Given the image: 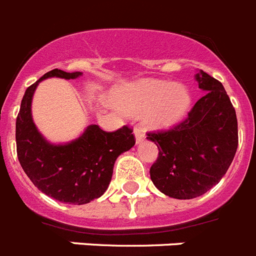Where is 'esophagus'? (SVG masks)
I'll return each instance as SVG.
<instances>
[{
	"mask_svg": "<svg viewBox=\"0 0 256 256\" xmlns=\"http://www.w3.org/2000/svg\"><path fill=\"white\" fill-rule=\"evenodd\" d=\"M134 134H135V138H136L138 143H140V142H143L144 139H146V132H144V128H140V126H136V128H134Z\"/></svg>",
	"mask_w": 256,
	"mask_h": 256,
	"instance_id": "obj_1",
	"label": "esophagus"
}]
</instances>
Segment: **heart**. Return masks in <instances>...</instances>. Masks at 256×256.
Instances as JSON below:
<instances>
[{
    "label": "heart",
    "instance_id": "obj_1",
    "mask_svg": "<svg viewBox=\"0 0 256 256\" xmlns=\"http://www.w3.org/2000/svg\"><path fill=\"white\" fill-rule=\"evenodd\" d=\"M128 113L148 110L156 126H170L180 120L190 106V92L184 85L164 80H143L128 86L121 99Z\"/></svg>",
    "mask_w": 256,
    "mask_h": 256
}]
</instances>
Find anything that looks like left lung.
Masks as SVG:
<instances>
[{
	"instance_id": "1",
	"label": "left lung",
	"mask_w": 256,
	"mask_h": 256,
	"mask_svg": "<svg viewBox=\"0 0 256 256\" xmlns=\"http://www.w3.org/2000/svg\"><path fill=\"white\" fill-rule=\"evenodd\" d=\"M196 80L208 94L186 118L168 130L146 132L158 148L150 179L164 194L178 200L198 197L219 183L238 146L234 106L222 82L204 70Z\"/></svg>"
}]
</instances>
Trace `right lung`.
Here are the masks:
<instances>
[{"mask_svg":"<svg viewBox=\"0 0 256 256\" xmlns=\"http://www.w3.org/2000/svg\"><path fill=\"white\" fill-rule=\"evenodd\" d=\"M81 74L52 70L30 85L22 99L15 131L18 160L26 176L42 193L73 205L99 198L110 186L117 157L135 144L132 128L128 125L116 131L90 125L78 139L66 146H54L42 138L30 114L38 82L48 77L77 78Z\"/></svg>","mask_w":256,"mask_h":256,"instance_id":"1","label":"right lung"}]
</instances>
